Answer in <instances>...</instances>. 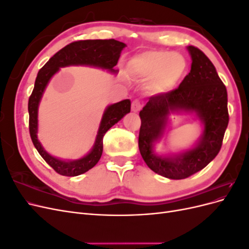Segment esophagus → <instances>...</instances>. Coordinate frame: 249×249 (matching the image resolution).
<instances>
[{
	"label": "esophagus",
	"mask_w": 249,
	"mask_h": 249,
	"mask_svg": "<svg viewBox=\"0 0 249 249\" xmlns=\"http://www.w3.org/2000/svg\"><path fill=\"white\" fill-rule=\"evenodd\" d=\"M141 109V104L138 100H135L133 103H132V111L134 112H138L139 110Z\"/></svg>",
	"instance_id": "obj_1"
}]
</instances>
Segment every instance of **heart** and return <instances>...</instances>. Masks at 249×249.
<instances>
[{
	"label": "heart",
	"mask_w": 249,
	"mask_h": 249,
	"mask_svg": "<svg viewBox=\"0 0 249 249\" xmlns=\"http://www.w3.org/2000/svg\"><path fill=\"white\" fill-rule=\"evenodd\" d=\"M133 74L152 80L156 91H164L176 84L184 76L187 69L184 57L176 53L149 51L131 59L129 63Z\"/></svg>",
	"instance_id": "heart-1"
}]
</instances>
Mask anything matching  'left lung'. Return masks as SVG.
Wrapping results in <instances>:
<instances>
[{"label": "left lung", "instance_id": "left-lung-1", "mask_svg": "<svg viewBox=\"0 0 249 249\" xmlns=\"http://www.w3.org/2000/svg\"><path fill=\"white\" fill-rule=\"evenodd\" d=\"M191 71L179 86L167 93L149 97L140 111L139 150L154 172L171 179H183L205 168L219 153L229 124L228 92L215 66L195 47H187ZM171 114H193L203 126L200 138L190 148L160 155L154 144L164 137Z\"/></svg>", "mask_w": 249, "mask_h": 249}]
</instances>
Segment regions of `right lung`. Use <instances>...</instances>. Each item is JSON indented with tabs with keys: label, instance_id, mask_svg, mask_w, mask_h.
<instances>
[{
	"label": "right lung",
	"instance_id": "right-lung-1",
	"mask_svg": "<svg viewBox=\"0 0 249 249\" xmlns=\"http://www.w3.org/2000/svg\"><path fill=\"white\" fill-rule=\"evenodd\" d=\"M125 47V43L115 39L74 41L57 52L37 73L34 89L28 104L30 136H31L37 152L59 175L65 177H77L95 166L103 154L104 135L111 126L117 124L127 113H130L131 101L124 100L109 105L104 111L94 144L90 149V152L80 159L64 160L49 154L37 137V133H38V108L44 90H46L51 79L54 77V74H56L60 69L66 66H92L116 74L118 71L114 70V66L117 64L120 53Z\"/></svg>",
	"mask_w": 249,
	"mask_h": 249
}]
</instances>
